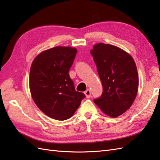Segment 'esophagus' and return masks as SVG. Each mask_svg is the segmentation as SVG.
<instances>
[{
    "instance_id": "1",
    "label": "esophagus",
    "mask_w": 160,
    "mask_h": 160,
    "mask_svg": "<svg viewBox=\"0 0 160 160\" xmlns=\"http://www.w3.org/2000/svg\"><path fill=\"white\" fill-rule=\"evenodd\" d=\"M84 94H85L86 97L87 98H89L91 97V91L90 89H87L85 92H84Z\"/></svg>"
}]
</instances>
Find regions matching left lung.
<instances>
[{
    "label": "left lung",
    "mask_w": 160,
    "mask_h": 160,
    "mask_svg": "<svg viewBox=\"0 0 160 160\" xmlns=\"http://www.w3.org/2000/svg\"><path fill=\"white\" fill-rule=\"evenodd\" d=\"M102 84V93L93 100L103 113L115 118L129 109L136 98L139 78L132 56L118 47L97 43L91 50Z\"/></svg>",
    "instance_id": "left-lung-1"
}]
</instances>
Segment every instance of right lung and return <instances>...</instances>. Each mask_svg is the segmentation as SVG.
<instances>
[{
	"mask_svg": "<svg viewBox=\"0 0 160 160\" xmlns=\"http://www.w3.org/2000/svg\"><path fill=\"white\" fill-rule=\"evenodd\" d=\"M76 53L75 48L56 46L41 52L31 65V96L40 110L53 119L71 118L85 97L75 89L68 74Z\"/></svg>",
	"mask_w": 160,
	"mask_h": 160,
	"instance_id": "add662e5",
	"label": "right lung"
}]
</instances>
